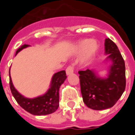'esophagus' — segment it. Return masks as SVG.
Segmentation results:
<instances>
[{"mask_svg": "<svg viewBox=\"0 0 135 135\" xmlns=\"http://www.w3.org/2000/svg\"><path fill=\"white\" fill-rule=\"evenodd\" d=\"M74 72V67L72 65H69L66 69V74L70 75L73 74Z\"/></svg>", "mask_w": 135, "mask_h": 135, "instance_id": "obj_1", "label": "esophagus"}]
</instances>
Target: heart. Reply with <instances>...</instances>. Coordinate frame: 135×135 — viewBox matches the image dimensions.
I'll use <instances>...</instances> for the list:
<instances>
[{
	"instance_id": "b5f03b06",
	"label": "heart",
	"mask_w": 135,
	"mask_h": 135,
	"mask_svg": "<svg viewBox=\"0 0 135 135\" xmlns=\"http://www.w3.org/2000/svg\"><path fill=\"white\" fill-rule=\"evenodd\" d=\"M76 51L78 53L85 50L84 55L82 57V62L83 64H87L90 61L99 49V45L96 41L90 39H84L79 41L76 44Z\"/></svg>"
}]
</instances>
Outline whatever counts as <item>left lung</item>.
I'll return each mask as SVG.
<instances>
[{
  "label": "left lung",
  "instance_id": "obj_1",
  "mask_svg": "<svg viewBox=\"0 0 135 135\" xmlns=\"http://www.w3.org/2000/svg\"><path fill=\"white\" fill-rule=\"evenodd\" d=\"M106 60L112 61L108 78H100L93 70L79 71L81 93L86 105L103 110L114 105L126 88L125 64L117 45L109 38L105 40Z\"/></svg>",
  "mask_w": 135,
  "mask_h": 135
}]
</instances>
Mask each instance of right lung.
<instances>
[{
    "label": "right lung",
    "mask_w": 135,
    "mask_h": 135,
    "mask_svg": "<svg viewBox=\"0 0 135 135\" xmlns=\"http://www.w3.org/2000/svg\"><path fill=\"white\" fill-rule=\"evenodd\" d=\"M29 46L30 45L26 44L22 45L17 50L15 55L20 51ZM66 78L65 70L58 71L52 77L49 89L46 93L35 98L29 99L21 95L15 89L11 78L9 70V85L12 95L21 108L29 112L30 114L35 115H47L52 114L57 110L59 105V88Z\"/></svg>",
    "instance_id": "obj_1"
}]
</instances>
